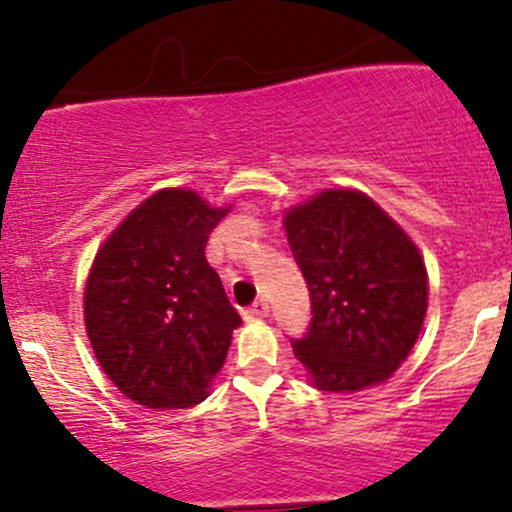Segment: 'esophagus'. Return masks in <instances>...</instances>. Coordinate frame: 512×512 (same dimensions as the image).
Returning a JSON list of instances; mask_svg holds the SVG:
<instances>
[{
    "label": "esophagus",
    "instance_id": "esophagus-1",
    "mask_svg": "<svg viewBox=\"0 0 512 512\" xmlns=\"http://www.w3.org/2000/svg\"><path fill=\"white\" fill-rule=\"evenodd\" d=\"M267 315H270V305H267L265 300H257L250 310H245L247 320H262V317H267Z\"/></svg>",
    "mask_w": 512,
    "mask_h": 512
}]
</instances>
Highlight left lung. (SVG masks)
<instances>
[{
  "label": "left lung",
  "instance_id": "obj_1",
  "mask_svg": "<svg viewBox=\"0 0 512 512\" xmlns=\"http://www.w3.org/2000/svg\"><path fill=\"white\" fill-rule=\"evenodd\" d=\"M287 242L310 290L312 320L295 357L327 393L388 380L413 350L428 310L418 247L370 197L320 192L285 217Z\"/></svg>",
  "mask_w": 512,
  "mask_h": 512
}]
</instances>
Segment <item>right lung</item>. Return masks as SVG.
I'll use <instances>...</instances> for the list:
<instances>
[{
	"mask_svg": "<svg viewBox=\"0 0 512 512\" xmlns=\"http://www.w3.org/2000/svg\"><path fill=\"white\" fill-rule=\"evenodd\" d=\"M227 210L190 190L142 202L94 257L84 322L109 380L155 410L202 403L242 317L205 245Z\"/></svg>",
	"mask_w": 512,
	"mask_h": 512,
	"instance_id": "right-lung-1",
	"label": "right lung"
}]
</instances>
